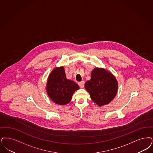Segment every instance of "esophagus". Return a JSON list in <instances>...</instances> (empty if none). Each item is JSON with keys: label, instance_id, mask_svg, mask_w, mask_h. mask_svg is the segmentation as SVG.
Instances as JSON below:
<instances>
[{"label": "esophagus", "instance_id": "obj_1", "mask_svg": "<svg viewBox=\"0 0 153 153\" xmlns=\"http://www.w3.org/2000/svg\"><path fill=\"white\" fill-rule=\"evenodd\" d=\"M84 84H85V82H84V81H81V82H79V87H80V88H84Z\"/></svg>", "mask_w": 153, "mask_h": 153}]
</instances>
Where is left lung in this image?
I'll return each mask as SVG.
<instances>
[{
  "instance_id": "1",
  "label": "left lung",
  "mask_w": 153,
  "mask_h": 153,
  "mask_svg": "<svg viewBox=\"0 0 153 153\" xmlns=\"http://www.w3.org/2000/svg\"><path fill=\"white\" fill-rule=\"evenodd\" d=\"M118 81L110 72L102 68H95L91 72V79L85 84L92 101L99 106L109 104L118 91Z\"/></svg>"
}]
</instances>
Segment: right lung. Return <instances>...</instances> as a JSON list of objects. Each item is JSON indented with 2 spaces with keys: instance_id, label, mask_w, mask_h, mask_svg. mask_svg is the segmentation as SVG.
<instances>
[{
  "instance_id": "add662e5",
  "label": "right lung",
  "mask_w": 153,
  "mask_h": 153,
  "mask_svg": "<svg viewBox=\"0 0 153 153\" xmlns=\"http://www.w3.org/2000/svg\"><path fill=\"white\" fill-rule=\"evenodd\" d=\"M45 89L53 102L65 105L71 101L74 92L79 89V86L74 81L67 79L64 68L60 67L54 68L49 74Z\"/></svg>"
}]
</instances>
